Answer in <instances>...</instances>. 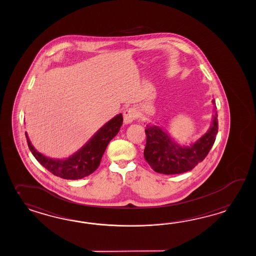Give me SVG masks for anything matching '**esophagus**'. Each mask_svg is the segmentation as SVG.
I'll return each instance as SVG.
<instances>
[{"label":"esophagus","mask_w":256,"mask_h":256,"mask_svg":"<svg viewBox=\"0 0 256 256\" xmlns=\"http://www.w3.org/2000/svg\"><path fill=\"white\" fill-rule=\"evenodd\" d=\"M136 109L134 108H128L126 109L123 113V118H124V123L125 124H131L134 120H136Z\"/></svg>","instance_id":"1"}]
</instances>
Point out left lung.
Segmentation results:
<instances>
[{
    "instance_id": "1",
    "label": "left lung",
    "mask_w": 256,
    "mask_h": 256,
    "mask_svg": "<svg viewBox=\"0 0 256 256\" xmlns=\"http://www.w3.org/2000/svg\"><path fill=\"white\" fill-rule=\"evenodd\" d=\"M212 104H214V114L210 128L203 136L190 145L181 146L162 128L147 124L144 158L155 172L164 174H182L192 170L206 157L218 133L215 99L212 100Z\"/></svg>"
}]
</instances>
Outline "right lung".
Listing matches in <instances>:
<instances>
[{
  "label": "right lung",
  "mask_w": 256,
  "mask_h": 256,
  "mask_svg": "<svg viewBox=\"0 0 256 256\" xmlns=\"http://www.w3.org/2000/svg\"><path fill=\"white\" fill-rule=\"evenodd\" d=\"M122 123V114H116L100 128L75 154L63 159H53L40 154L32 145L26 132V136L29 150L46 170L63 179L78 180L96 170L108 143L120 132Z\"/></svg>",
  "instance_id": "right-lung-1"
}]
</instances>
